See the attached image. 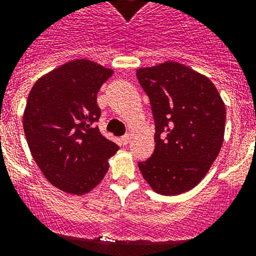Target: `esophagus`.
I'll use <instances>...</instances> for the list:
<instances>
[{
  "mask_svg": "<svg viewBox=\"0 0 256 256\" xmlns=\"http://www.w3.org/2000/svg\"><path fill=\"white\" fill-rule=\"evenodd\" d=\"M121 142H122V144H124V146H128V142H130V134L124 135V136L121 138Z\"/></svg>",
  "mask_w": 256,
  "mask_h": 256,
  "instance_id": "1",
  "label": "esophagus"
}]
</instances>
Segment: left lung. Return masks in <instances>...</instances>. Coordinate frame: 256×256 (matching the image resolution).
Wrapping results in <instances>:
<instances>
[{
    "instance_id": "8db88e82",
    "label": "left lung",
    "mask_w": 256,
    "mask_h": 256,
    "mask_svg": "<svg viewBox=\"0 0 256 256\" xmlns=\"http://www.w3.org/2000/svg\"><path fill=\"white\" fill-rule=\"evenodd\" d=\"M154 117V152L139 162L156 193L194 188L216 160L224 140L226 104L206 76L176 62L136 70Z\"/></svg>"
}]
</instances>
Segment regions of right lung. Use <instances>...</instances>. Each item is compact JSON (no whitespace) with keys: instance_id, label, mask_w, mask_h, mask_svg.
<instances>
[{"instance_id":"1","label":"right lung","mask_w":256,"mask_h":256,"mask_svg":"<svg viewBox=\"0 0 256 256\" xmlns=\"http://www.w3.org/2000/svg\"><path fill=\"white\" fill-rule=\"evenodd\" d=\"M113 70L86 59L58 66L33 85L23 114L28 146L58 190L85 194L103 180L118 146L100 134L96 95Z\"/></svg>"}]
</instances>
